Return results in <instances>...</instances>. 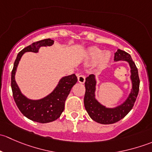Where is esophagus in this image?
I'll return each instance as SVG.
<instances>
[{
	"instance_id": "1",
	"label": "esophagus",
	"mask_w": 152,
	"mask_h": 152,
	"mask_svg": "<svg viewBox=\"0 0 152 152\" xmlns=\"http://www.w3.org/2000/svg\"><path fill=\"white\" fill-rule=\"evenodd\" d=\"M78 82L79 83L84 84L85 82V76L84 75H80V76H78Z\"/></svg>"
}]
</instances>
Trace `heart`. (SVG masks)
Masks as SVG:
<instances>
[{
  "mask_svg": "<svg viewBox=\"0 0 152 152\" xmlns=\"http://www.w3.org/2000/svg\"><path fill=\"white\" fill-rule=\"evenodd\" d=\"M86 58L88 62H94L97 61L98 65L102 66L110 62L111 53L110 51H102L98 47L93 46L89 48L86 51Z\"/></svg>",
  "mask_w": 152,
  "mask_h": 152,
  "instance_id": "1",
  "label": "heart"
}]
</instances>
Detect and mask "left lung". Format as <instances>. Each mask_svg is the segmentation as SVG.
<instances>
[{"label": "left lung", "mask_w": 152, "mask_h": 152, "mask_svg": "<svg viewBox=\"0 0 152 152\" xmlns=\"http://www.w3.org/2000/svg\"><path fill=\"white\" fill-rule=\"evenodd\" d=\"M114 60L115 62H126L130 67L132 89L128 97L123 103L115 107H107L102 104L96 98L97 80L95 75L91 74L87 76L85 83L86 91L84 104L86 110L93 121L102 124H114L124 118L132 109L139 91L140 79L138 71L131 56L126 52L118 49L115 53Z\"/></svg>", "instance_id": "1"}]
</instances>
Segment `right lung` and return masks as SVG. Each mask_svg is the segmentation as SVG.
Returning <instances> with one entry per match:
<instances>
[{"label":"right lung","instance_id":"obj_1","mask_svg":"<svg viewBox=\"0 0 152 152\" xmlns=\"http://www.w3.org/2000/svg\"><path fill=\"white\" fill-rule=\"evenodd\" d=\"M53 42V39H45L24 48L18 53L12 71L11 86L14 99L18 109L27 118L41 124L52 122L60 117L65 109V102L67 96L73 85L77 82V77L75 74L63 76L59 79L57 85L51 93L42 99L34 100L23 94L15 81V73L24 53L26 52L38 53L41 47L51 46Z\"/></svg>","mask_w":152,"mask_h":152}]
</instances>
